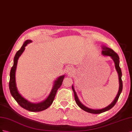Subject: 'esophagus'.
Masks as SVG:
<instances>
[{
	"label": "esophagus",
	"instance_id": "1",
	"mask_svg": "<svg viewBox=\"0 0 132 132\" xmlns=\"http://www.w3.org/2000/svg\"><path fill=\"white\" fill-rule=\"evenodd\" d=\"M73 69L71 67H68V68H67V69H66V73H67V75H72V73H73Z\"/></svg>",
	"mask_w": 132,
	"mask_h": 132
}]
</instances>
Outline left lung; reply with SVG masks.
Instances as JSON below:
<instances>
[{
	"instance_id": "obj_1",
	"label": "left lung",
	"mask_w": 132,
	"mask_h": 132,
	"mask_svg": "<svg viewBox=\"0 0 132 132\" xmlns=\"http://www.w3.org/2000/svg\"><path fill=\"white\" fill-rule=\"evenodd\" d=\"M102 54L104 56H110V57L112 58V59L113 60V61L115 64L116 69L117 71V73L118 74L119 87L118 92L117 93V96L116 97L114 101H113L112 102L110 105H109V106H107L106 107H105L104 108L100 109V110H93V109L89 108L87 107H86L85 106H84V104L81 103V102L80 101V100H79L77 96L76 92H75L73 86V85L72 86V88L73 93H74L75 101H76V102L78 106L84 111L87 112H88V113H93V114H100V113H101L107 111L108 110H110V109H111L116 104L117 102V101L119 98V97L120 95V93H121V92H122V88H123V83H122V74L121 69H120V67H119V57L118 55H117V54L116 53V52L113 50L111 49V48L107 47L106 46H104V45H103V46H102Z\"/></svg>"
}]
</instances>
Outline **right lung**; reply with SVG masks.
Returning a JSON list of instances; mask_svg holds the SVG:
<instances>
[{"mask_svg":"<svg viewBox=\"0 0 132 132\" xmlns=\"http://www.w3.org/2000/svg\"><path fill=\"white\" fill-rule=\"evenodd\" d=\"M31 42V40H26L23 45H22L20 49L17 51L15 55L14 59V64L12 69H11L10 72L9 89L11 95L21 107L30 112H40L46 110L51 106V104L54 100L57 89L61 87L63 78L65 76V75H62V76L56 78V80L54 82V86L51 89L50 95H48L46 99L41 102L37 103H31L24 98L23 97H22L20 94L19 93L16 87L15 81V71L19 58L25 50V46L26 45Z\"/></svg>","mask_w":132,"mask_h":132,"instance_id":"1","label":"right lung"}]
</instances>
